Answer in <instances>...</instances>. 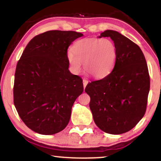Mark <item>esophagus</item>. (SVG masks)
I'll return each instance as SVG.
<instances>
[{
	"label": "esophagus",
	"instance_id": "esophagus-1",
	"mask_svg": "<svg viewBox=\"0 0 161 161\" xmlns=\"http://www.w3.org/2000/svg\"><path fill=\"white\" fill-rule=\"evenodd\" d=\"M88 84V81L86 80H83V85H84V89H85L86 84Z\"/></svg>",
	"mask_w": 161,
	"mask_h": 161
}]
</instances>
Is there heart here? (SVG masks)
I'll use <instances>...</instances> for the list:
<instances>
[{
	"label": "heart",
	"instance_id": "b5f03b06",
	"mask_svg": "<svg viewBox=\"0 0 161 161\" xmlns=\"http://www.w3.org/2000/svg\"><path fill=\"white\" fill-rule=\"evenodd\" d=\"M67 59L72 69L80 71L84 62V71L95 78H102L112 71L117 59V48L108 38H83L67 52Z\"/></svg>",
	"mask_w": 161,
	"mask_h": 161
}]
</instances>
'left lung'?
<instances>
[{
    "label": "left lung",
    "instance_id": "obj_1",
    "mask_svg": "<svg viewBox=\"0 0 161 161\" xmlns=\"http://www.w3.org/2000/svg\"><path fill=\"white\" fill-rule=\"evenodd\" d=\"M117 48L110 74L88 83L89 107L97 126L105 133L121 134L136 126L146 113L150 90L148 65L142 50L129 38L114 31L102 32Z\"/></svg>",
    "mask_w": 161,
    "mask_h": 161
}]
</instances>
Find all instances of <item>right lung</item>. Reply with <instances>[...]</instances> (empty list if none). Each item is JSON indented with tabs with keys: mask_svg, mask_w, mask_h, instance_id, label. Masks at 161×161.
I'll use <instances>...</instances> for the list:
<instances>
[{
	"mask_svg": "<svg viewBox=\"0 0 161 161\" xmlns=\"http://www.w3.org/2000/svg\"><path fill=\"white\" fill-rule=\"evenodd\" d=\"M83 36L75 31H50L34 37L16 66L13 102L29 129L43 135L60 132L82 93V80L68 69L67 49Z\"/></svg>",
	"mask_w": 161,
	"mask_h": 161,
	"instance_id": "obj_1",
	"label": "right lung"
}]
</instances>
